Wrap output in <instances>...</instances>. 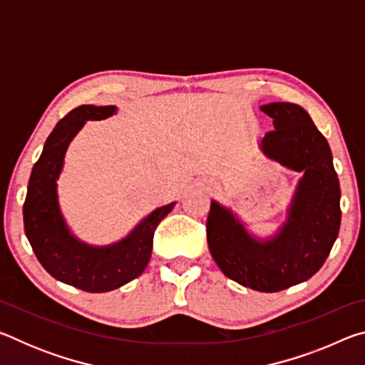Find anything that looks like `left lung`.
<instances>
[{
	"label": "left lung",
	"instance_id": "1",
	"mask_svg": "<svg viewBox=\"0 0 365 365\" xmlns=\"http://www.w3.org/2000/svg\"><path fill=\"white\" fill-rule=\"evenodd\" d=\"M261 110L275 128L262 138V153L302 174L287 219L274 235L261 238L230 207L212 200L206 230L209 251L225 277L275 293L309 280L324 265L338 237L341 191L329 141L307 110L293 103H269Z\"/></svg>",
	"mask_w": 365,
	"mask_h": 365
}]
</instances>
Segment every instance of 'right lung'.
<instances>
[{
	"label": "right lung",
	"mask_w": 365,
	"mask_h": 365,
	"mask_svg": "<svg viewBox=\"0 0 365 365\" xmlns=\"http://www.w3.org/2000/svg\"><path fill=\"white\" fill-rule=\"evenodd\" d=\"M115 113V106L83 104L59 120L34 165L24 202V228L40 264L56 280L88 293L113 292L143 274L154 230L177 202L154 209L115 243L95 246L72 233L58 196L67 148L86 120H104Z\"/></svg>",
	"instance_id": "1"
}]
</instances>
